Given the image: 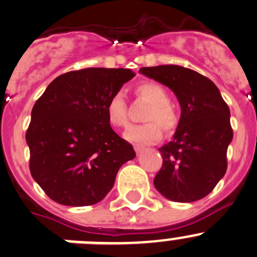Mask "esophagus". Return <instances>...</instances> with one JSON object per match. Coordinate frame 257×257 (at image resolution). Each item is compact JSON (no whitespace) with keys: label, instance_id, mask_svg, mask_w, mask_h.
<instances>
[{"label":"esophagus","instance_id":"esophagus-1","mask_svg":"<svg viewBox=\"0 0 257 257\" xmlns=\"http://www.w3.org/2000/svg\"><path fill=\"white\" fill-rule=\"evenodd\" d=\"M143 147H139V146H134V151H136V153L137 154H139V153H142V152H143Z\"/></svg>","mask_w":257,"mask_h":257}]
</instances>
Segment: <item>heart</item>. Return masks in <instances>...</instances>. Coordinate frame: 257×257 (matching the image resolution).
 <instances>
[{"label":"heart","instance_id":"heart-1","mask_svg":"<svg viewBox=\"0 0 257 257\" xmlns=\"http://www.w3.org/2000/svg\"><path fill=\"white\" fill-rule=\"evenodd\" d=\"M136 93L139 98L151 104L143 116V120L148 123L129 126L124 133V138L133 143L151 144L161 139L162 129L167 133L176 129L178 118L171 106V99L163 86L153 81H146L137 86ZM105 114L108 123L114 128L126 126L128 109L123 94L115 93L109 98L105 105Z\"/></svg>","mask_w":257,"mask_h":257}]
</instances>
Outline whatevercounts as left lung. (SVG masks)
I'll list each match as a JSON object with an SVG mask.
<instances>
[{
  "label": "left lung",
  "mask_w": 257,
  "mask_h": 257,
  "mask_svg": "<svg viewBox=\"0 0 257 257\" xmlns=\"http://www.w3.org/2000/svg\"><path fill=\"white\" fill-rule=\"evenodd\" d=\"M139 73L168 86L181 104L173 139L159 148L163 163L154 187L174 202L206 197L227 169V147L233 137L228 105L210 79L191 69L159 65Z\"/></svg>",
  "instance_id": "obj_1"
}]
</instances>
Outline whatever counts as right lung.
<instances>
[{
    "mask_svg": "<svg viewBox=\"0 0 257 257\" xmlns=\"http://www.w3.org/2000/svg\"><path fill=\"white\" fill-rule=\"evenodd\" d=\"M134 76L129 69L69 71L37 99L26 132L30 172L52 201L74 207L100 202L119 168L136 157L105 114L109 98Z\"/></svg>",
    "mask_w": 257,
    "mask_h": 257,
    "instance_id": "right-lung-1",
    "label": "right lung"
}]
</instances>
